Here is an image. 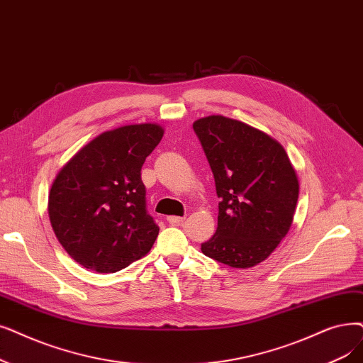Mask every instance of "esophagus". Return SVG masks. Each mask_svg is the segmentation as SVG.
I'll return each instance as SVG.
<instances>
[{
    "label": "esophagus",
    "instance_id": "1",
    "mask_svg": "<svg viewBox=\"0 0 363 363\" xmlns=\"http://www.w3.org/2000/svg\"><path fill=\"white\" fill-rule=\"evenodd\" d=\"M184 219H185L184 216H167V220L173 225H178V224L184 223Z\"/></svg>",
    "mask_w": 363,
    "mask_h": 363
}]
</instances>
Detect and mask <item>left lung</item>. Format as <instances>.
Here are the masks:
<instances>
[{
    "label": "left lung",
    "mask_w": 363,
    "mask_h": 363,
    "mask_svg": "<svg viewBox=\"0 0 363 363\" xmlns=\"http://www.w3.org/2000/svg\"><path fill=\"white\" fill-rule=\"evenodd\" d=\"M211 164L218 204V228L201 252L234 269L269 258L288 234L299 182L279 140L224 116L193 123Z\"/></svg>",
    "instance_id": "8db88e82"
}]
</instances>
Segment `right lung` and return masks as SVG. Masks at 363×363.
Returning <instances> with one entry per match:
<instances>
[{
    "instance_id": "1",
    "label": "right lung",
    "mask_w": 363,
    "mask_h": 363,
    "mask_svg": "<svg viewBox=\"0 0 363 363\" xmlns=\"http://www.w3.org/2000/svg\"><path fill=\"white\" fill-rule=\"evenodd\" d=\"M163 135L157 123L106 130L59 170L47 204L50 224L84 269L116 273L152 247L159 227L145 209L140 169Z\"/></svg>"
}]
</instances>
